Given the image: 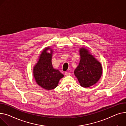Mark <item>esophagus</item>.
Instances as JSON below:
<instances>
[{"label":"esophagus","instance_id":"34e87169","mask_svg":"<svg viewBox=\"0 0 126 126\" xmlns=\"http://www.w3.org/2000/svg\"><path fill=\"white\" fill-rule=\"evenodd\" d=\"M65 75H66V76H69V75H70L71 74V73L69 72H65Z\"/></svg>","mask_w":126,"mask_h":126}]
</instances>
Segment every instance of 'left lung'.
<instances>
[{
	"mask_svg": "<svg viewBox=\"0 0 126 126\" xmlns=\"http://www.w3.org/2000/svg\"><path fill=\"white\" fill-rule=\"evenodd\" d=\"M79 53L80 61L74 73L80 85L88 88L96 84L101 77L102 67L101 63L87 48L80 47Z\"/></svg>",
	"mask_w": 126,
	"mask_h": 126,
	"instance_id": "1",
	"label": "left lung"
}]
</instances>
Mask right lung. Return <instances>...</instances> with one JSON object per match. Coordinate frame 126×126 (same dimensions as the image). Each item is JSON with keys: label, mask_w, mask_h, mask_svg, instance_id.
I'll list each match as a JSON object with an SVG mask.
<instances>
[{"label": "right lung", "mask_w": 126, "mask_h": 126, "mask_svg": "<svg viewBox=\"0 0 126 126\" xmlns=\"http://www.w3.org/2000/svg\"><path fill=\"white\" fill-rule=\"evenodd\" d=\"M49 50V52L47 51ZM53 49L45 47L41 51L37 63L33 67V77L37 84L46 90L56 88L60 79L64 77L59 70L54 68L52 59Z\"/></svg>", "instance_id": "right-lung-1"}]
</instances>
